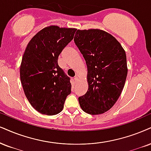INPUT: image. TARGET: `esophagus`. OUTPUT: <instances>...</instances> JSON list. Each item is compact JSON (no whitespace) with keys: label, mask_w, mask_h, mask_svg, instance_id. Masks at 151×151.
Segmentation results:
<instances>
[{"label":"esophagus","mask_w":151,"mask_h":151,"mask_svg":"<svg viewBox=\"0 0 151 151\" xmlns=\"http://www.w3.org/2000/svg\"><path fill=\"white\" fill-rule=\"evenodd\" d=\"M78 81V78L77 76H76V77L74 78V81H75L76 83H77Z\"/></svg>","instance_id":"1"}]
</instances>
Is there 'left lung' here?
<instances>
[{
    "mask_svg": "<svg viewBox=\"0 0 151 151\" xmlns=\"http://www.w3.org/2000/svg\"><path fill=\"white\" fill-rule=\"evenodd\" d=\"M74 42L87 66L88 90L78 98L80 106L90 115L106 112L124 86L127 75L125 52L112 35L100 29L78 30Z\"/></svg>",
    "mask_w": 151,
    "mask_h": 151,
    "instance_id": "left-lung-1",
    "label": "left lung"
}]
</instances>
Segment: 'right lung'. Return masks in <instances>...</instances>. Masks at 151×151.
<instances>
[{"label": "right lung", "mask_w": 151, "mask_h": 151, "mask_svg": "<svg viewBox=\"0 0 151 151\" xmlns=\"http://www.w3.org/2000/svg\"><path fill=\"white\" fill-rule=\"evenodd\" d=\"M77 29L50 26L28 43L20 66V80L31 105L42 114L54 115L63 110L71 92L70 78L58 65L63 49Z\"/></svg>", "instance_id": "1"}]
</instances>
